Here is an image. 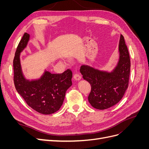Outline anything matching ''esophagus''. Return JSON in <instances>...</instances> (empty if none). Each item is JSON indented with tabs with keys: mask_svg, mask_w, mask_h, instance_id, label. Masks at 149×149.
Here are the masks:
<instances>
[{
	"mask_svg": "<svg viewBox=\"0 0 149 149\" xmlns=\"http://www.w3.org/2000/svg\"><path fill=\"white\" fill-rule=\"evenodd\" d=\"M74 78L76 81H79L81 79V76L79 74H75L74 75Z\"/></svg>",
	"mask_w": 149,
	"mask_h": 149,
	"instance_id": "1",
	"label": "esophagus"
}]
</instances>
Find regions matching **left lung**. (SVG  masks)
Masks as SVG:
<instances>
[{
    "label": "left lung",
    "instance_id": "1",
    "mask_svg": "<svg viewBox=\"0 0 149 149\" xmlns=\"http://www.w3.org/2000/svg\"><path fill=\"white\" fill-rule=\"evenodd\" d=\"M119 59L111 72L101 71L88 65L81 66L84 79L89 83L91 90L89 102L97 109H108L118 103L128 88L130 61L124 37L120 35L119 43Z\"/></svg>",
    "mask_w": 149,
    "mask_h": 149
}]
</instances>
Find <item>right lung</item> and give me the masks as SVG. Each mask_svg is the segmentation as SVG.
<instances>
[{"label":"right lung","instance_id":"right-lung-1","mask_svg":"<svg viewBox=\"0 0 149 149\" xmlns=\"http://www.w3.org/2000/svg\"><path fill=\"white\" fill-rule=\"evenodd\" d=\"M29 39L30 35L25 33L15 52L13 61L15 87L33 109L43 114H51L62 106L67 89L72 85L73 74L69 69L61 74H52L45 70L38 79H26L22 73L20 55L27 45Z\"/></svg>","mask_w":149,"mask_h":149}]
</instances>
